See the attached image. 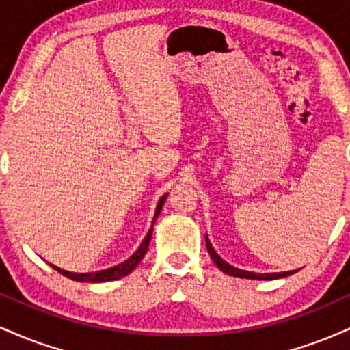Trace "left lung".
Instances as JSON below:
<instances>
[{"label":"left lung","instance_id":"left-lung-1","mask_svg":"<svg viewBox=\"0 0 350 350\" xmlns=\"http://www.w3.org/2000/svg\"><path fill=\"white\" fill-rule=\"evenodd\" d=\"M206 245H207V250H208V255H211L212 262L217 265V268L219 270H222L224 273H227V275L230 276H239V278H250V280H276V278H284V276H290L293 275L295 271H283V273H263V275H256V273H252V271H245V270H239V268H234L232 265H228L224 262L222 258H220L219 255H217L214 248H212L211 242H208L207 235H206Z\"/></svg>","mask_w":350,"mask_h":350}]
</instances>
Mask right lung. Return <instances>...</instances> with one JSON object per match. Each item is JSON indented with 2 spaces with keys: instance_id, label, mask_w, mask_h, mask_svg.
Returning a JSON list of instances; mask_svg holds the SVG:
<instances>
[{
  "instance_id": "1",
  "label": "right lung",
  "mask_w": 350,
  "mask_h": 350,
  "mask_svg": "<svg viewBox=\"0 0 350 350\" xmlns=\"http://www.w3.org/2000/svg\"><path fill=\"white\" fill-rule=\"evenodd\" d=\"M164 199H166V196H163L161 199H159L158 202V207H156V214H154V219H152V224H154L156 217L159 215V212H161V207L164 204ZM151 234H152V227L150 228V232H148V235L144 237L143 243L139 245V248L136 250L133 255L130 256V258L126 260V262H123L122 265H116L113 268H108V270H102V271H95V273H70V271H66V270H60V268L54 267V265H51L54 270H57L60 275L67 276V278L70 280H75V281H82V283H103V281H111V280H120L123 278V276H126L128 273H131L135 270L136 267H138V263L142 262L144 253L148 250V245H150V240H151Z\"/></svg>"
}]
</instances>
